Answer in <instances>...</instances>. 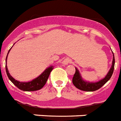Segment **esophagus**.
Returning a JSON list of instances; mask_svg holds the SVG:
<instances>
[{
    "mask_svg": "<svg viewBox=\"0 0 121 121\" xmlns=\"http://www.w3.org/2000/svg\"><path fill=\"white\" fill-rule=\"evenodd\" d=\"M70 62V59L69 58H66L65 59L62 61V64L64 65H68L69 64V63Z\"/></svg>",
    "mask_w": 121,
    "mask_h": 121,
    "instance_id": "34e87169",
    "label": "esophagus"
}]
</instances>
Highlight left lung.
Wrapping results in <instances>:
<instances>
[{
  "label": "left lung",
  "mask_w": 121,
  "mask_h": 121,
  "mask_svg": "<svg viewBox=\"0 0 121 121\" xmlns=\"http://www.w3.org/2000/svg\"><path fill=\"white\" fill-rule=\"evenodd\" d=\"M112 56H113L112 57V65H111V67L109 72H108L107 75L104 78H102V79L97 81V82H89V81H86V80H84L82 78L78 69L75 67L76 72H75V73L73 75V79H72L73 85L75 86L76 88H78V89L88 92L95 91L98 90L100 87H102L111 78L112 73H113V71H114L115 59H114V56L112 51Z\"/></svg>",
  "instance_id": "1"
}]
</instances>
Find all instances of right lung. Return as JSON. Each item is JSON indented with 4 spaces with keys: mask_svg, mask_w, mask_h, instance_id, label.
<instances>
[{
    "mask_svg": "<svg viewBox=\"0 0 121 121\" xmlns=\"http://www.w3.org/2000/svg\"><path fill=\"white\" fill-rule=\"evenodd\" d=\"M11 48H10V50L8 52L7 56L6 57L5 60L6 72H7V75L8 76V77H9V79H10L11 82H13L14 85L16 86L17 88H19V89L23 91H38L41 89L45 86V84H46V81H47V80L48 79V77H49V75H50L51 72L53 69V66H49V67L45 69V71L41 75H40L38 77H37V78H35V79H34L33 80H32L30 81H28V82H21V81L16 80V79L13 78L10 75L7 65L8 54H9Z\"/></svg>",
    "mask_w": 121,
    "mask_h": 121,
    "instance_id": "right-lung-1",
    "label": "right lung"
}]
</instances>
